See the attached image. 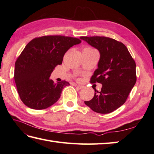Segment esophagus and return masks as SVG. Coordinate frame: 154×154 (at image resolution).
Listing matches in <instances>:
<instances>
[{"mask_svg":"<svg viewBox=\"0 0 154 154\" xmlns=\"http://www.w3.org/2000/svg\"><path fill=\"white\" fill-rule=\"evenodd\" d=\"M74 85H75V88H77V89H82V88H83V86H82V85H80L75 84Z\"/></svg>","mask_w":154,"mask_h":154,"instance_id":"34e87169","label":"esophagus"}]
</instances>
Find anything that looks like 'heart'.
Returning a JSON list of instances; mask_svg holds the SVG:
<instances>
[{"label":"heart","instance_id":"heart-1","mask_svg":"<svg viewBox=\"0 0 154 154\" xmlns=\"http://www.w3.org/2000/svg\"><path fill=\"white\" fill-rule=\"evenodd\" d=\"M84 49H85V50H94V49H93V48H91V47H86V48H85Z\"/></svg>","mask_w":154,"mask_h":154}]
</instances>
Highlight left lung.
Returning <instances> with one entry per match:
<instances>
[{
	"instance_id": "obj_1",
	"label": "left lung",
	"mask_w": 154,
	"mask_h": 154,
	"mask_svg": "<svg viewBox=\"0 0 154 154\" xmlns=\"http://www.w3.org/2000/svg\"><path fill=\"white\" fill-rule=\"evenodd\" d=\"M82 40L98 50L100 58L97 69L90 82L102 83L101 91L94 89L93 98L85 101L92 110L108 114L125 104L135 85L136 64L127 47L121 42L104 36H82Z\"/></svg>"
}]
</instances>
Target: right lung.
<instances>
[{
	"label": "right lung",
	"instance_id": "1",
	"mask_svg": "<svg viewBox=\"0 0 154 154\" xmlns=\"http://www.w3.org/2000/svg\"><path fill=\"white\" fill-rule=\"evenodd\" d=\"M79 39L64 35H44L33 39L15 62L14 78L23 104L35 110H43L57 102L66 81L54 83L50 75L61 65L66 52L81 43Z\"/></svg>",
	"mask_w": 154,
	"mask_h": 154
}]
</instances>
